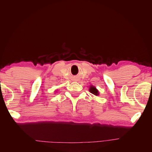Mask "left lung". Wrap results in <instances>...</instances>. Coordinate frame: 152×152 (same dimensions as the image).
<instances>
[{"mask_svg":"<svg viewBox=\"0 0 152 152\" xmlns=\"http://www.w3.org/2000/svg\"><path fill=\"white\" fill-rule=\"evenodd\" d=\"M89 91H90V93H91L92 94H93L95 95V96L99 95V92H98V89H96V87H94L93 86H90Z\"/></svg>","mask_w":152,"mask_h":152,"instance_id":"8db88e82","label":"left lung"}]
</instances>
